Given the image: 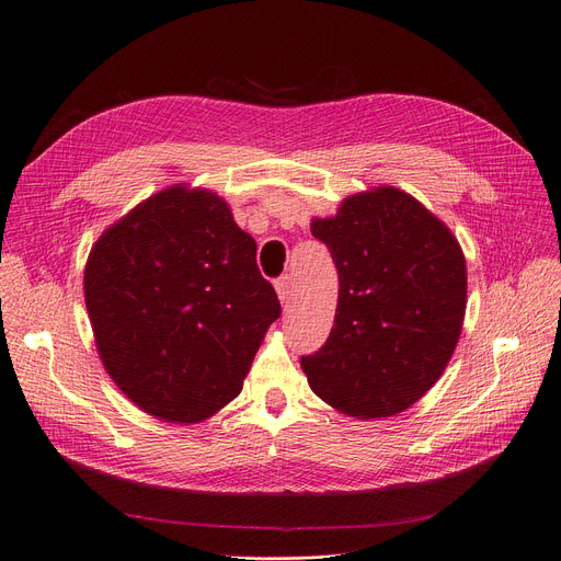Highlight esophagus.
I'll return each mask as SVG.
<instances>
[{"label":"esophagus","instance_id":"obj_1","mask_svg":"<svg viewBox=\"0 0 561 561\" xmlns=\"http://www.w3.org/2000/svg\"><path fill=\"white\" fill-rule=\"evenodd\" d=\"M275 288H277V296L282 302H288L290 296H294V277L290 275H282L277 282H275Z\"/></svg>","mask_w":561,"mask_h":561}]
</instances>
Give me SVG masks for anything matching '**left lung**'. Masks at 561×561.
Returning <instances> with one entry per match:
<instances>
[{"mask_svg": "<svg viewBox=\"0 0 561 561\" xmlns=\"http://www.w3.org/2000/svg\"><path fill=\"white\" fill-rule=\"evenodd\" d=\"M339 273L334 328L300 357L309 387L351 417H389L443 376L466 316V259L415 197L376 187L313 220Z\"/></svg>", "mask_w": 561, "mask_h": 561, "instance_id": "8db88e82", "label": "left lung"}]
</instances>
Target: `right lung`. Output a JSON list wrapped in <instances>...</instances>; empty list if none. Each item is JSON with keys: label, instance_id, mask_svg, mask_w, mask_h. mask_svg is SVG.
Wrapping results in <instances>:
<instances>
[{"label": "right lung", "instance_id": "obj_1", "mask_svg": "<svg viewBox=\"0 0 561 561\" xmlns=\"http://www.w3.org/2000/svg\"><path fill=\"white\" fill-rule=\"evenodd\" d=\"M84 298L107 374L144 412L192 424L242 389L282 307L256 242L206 190L169 187L95 242Z\"/></svg>", "mask_w": 561, "mask_h": 561}]
</instances>
